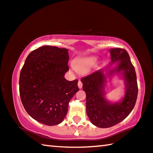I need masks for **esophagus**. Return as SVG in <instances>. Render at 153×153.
I'll list each match as a JSON object with an SVG mask.
<instances>
[{
  "instance_id": "34e87169",
  "label": "esophagus",
  "mask_w": 153,
  "mask_h": 153,
  "mask_svg": "<svg viewBox=\"0 0 153 153\" xmlns=\"http://www.w3.org/2000/svg\"><path fill=\"white\" fill-rule=\"evenodd\" d=\"M77 85H78L79 88H82V82L80 80H79L78 84H77Z\"/></svg>"
}]
</instances>
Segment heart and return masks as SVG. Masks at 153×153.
<instances>
[{"label":"heart","instance_id":"heart-1","mask_svg":"<svg viewBox=\"0 0 153 153\" xmlns=\"http://www.w3.org/2000/svg\"><path fill=\"white\" fill-rule=\"evenodd\" d=\"M97 61V57H86L80 58L74 60V67L75 70L78 73H85L96 64Z\"/></svg>","mask_w":153,"mask_h":153}]
</instances>
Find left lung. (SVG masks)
Wrapping results in <instances>:
<instances>
[{"instance_id":"8db88e82","label":"left lung","mask_w":153,"mask_h":153,"mask_svg":"<svg viewBox=\"0 0 153 153\" xmlns=\"http://www.w3.org/2000/svg\"><path fill=\"white\" fill-rule=\"evenodd\" d=\"M110 52L111 62L105 69L81 79L86 95L87 115L94 125L100 128L111 127L127 118L134 108L137 97L136 74L129 54L121 48H111ZM114 64L116 66L113 68ZM116 73L124 79L126 91L120 101L112 103L105 98V88L107 77L111 78Z\"/></svg>"}]
</instances>
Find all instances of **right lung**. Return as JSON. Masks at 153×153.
I'll list each match as a JSON object with an SVG mask.
<instances>
[{"mask_svg": "<svg viewBox=\"0 0 153 153\" xmlns=\"http://www.w3.org/2000/svg\"><path fill=\"white\" fill-rule=\"evenodd\" d=\"M69 59L67 49L45 45L32 51L22 68V103L28 114L42 124L62 123L70 100L79 91L77 79L68 81L64 77Z\"/></svg>", "mask_w": 153, "mask_h": 153, "instance_id": "right-lung-1", "label": "right lung"}]
</instances>
